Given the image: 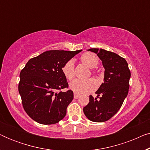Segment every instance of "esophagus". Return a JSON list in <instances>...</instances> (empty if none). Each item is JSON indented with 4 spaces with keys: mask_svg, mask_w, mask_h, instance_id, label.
Returning <instances> with one entry per match:
<instances>
[{
    "mask_svg": "<svg viewBox=\"0 0 150 150\" xmlns=\"http://www.w3.org/2000/svg\"><path fill=\"white\" fill-rule=\"evenodd\" d=\"M74 97L75 99H78V98L80 97V95H79L78 93H74Z\"/></svg>",
    "mask_w": 150,
    "mask_h": 150,
    "instance_id": "obj_1",
    "label": "esophagus"
}]
</instances>
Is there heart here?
I'll return each mask as SVG.
<instances>
[{"mask_svg":"<svg viewBox=\"0 0 150 150\" xmlns=\"http://www.w3.org/2000/svg\"><path fill=\"white\" fill-rule=\"evenodd\" d=\"M82 62L89 67L93 68L98 64V59L95 54L87 52L82 55L81 57ZM62 72L65 77L69 81H71L75 76L74 62L73 59L67 61L63 65ZM97 81L94 79H88L86 80L76 79L69 84V88L76 93L87 94L89 93L97 87Z\"/></svg>","mask_w":150,"mask_h":150,"instance_id":"heart-1","label":"heart"}]
</instances>
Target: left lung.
Returning <instances> with one entry per match:
<instances>
[{
    "label": "left lung",
    "instance_id": "obj_1",
    "mask_svg": "<svg viewBox=\"0 0 150 150\" xmlns=\"http://www.w3.org/2000/svg\"><path fill=\"white\" fill-rule=\"evenodd\" d=\"M87 50L97 54L102 61L104 77V83L96 92L97 98L89 96V102L83 108V112L91 122H104L117 112L128 96L130 71L125 59L116 53L99 48Z\"/></svg>",
    "mask_w": 150,
    "mask_h": 150
}]
</instances>
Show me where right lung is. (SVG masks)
Listing matches in <instances>:
<instances>
[{
    "label": "right lung",
    "instance_id": "obj_1",
    "mask_svg": "<svg viewBox=\"0 0 150 150\" xmlns=\"http://www.w3.org/2000/svg\"><path fill=\"white\" fill-rule=\"evenodd\" d=\"M81 51H46L30 59L20 71L18 91L22 106L34 121L50 125L65 117L74 93L71 90L57 92L68 87L62 67Z\"/></svg>",
    "mask_w": 150,
    "mask_h": 150
}]
</instances>
